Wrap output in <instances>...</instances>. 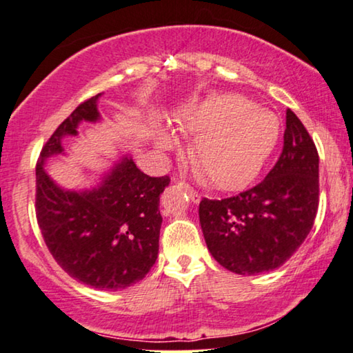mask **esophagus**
Segmentation results:
<instances>
[{"mask_svg": "<svg viewBox=\"0 0 353 353\" xmlns=\"http://www.w3.org/2000/svg\"><path fill=\"white\" fill-rule=\"evenodd\" d=\"M181 185H183V188H185V192L188 193V196H190V200H192L193 203H200V200H201L200 193L193 190V188H192L190 185H185V183H183V182H181Z\"/></svg>", "mask_w": 353, "mask_h": 353, "instance_id": "34e87169", "label": "esophagus"}]
</instances>
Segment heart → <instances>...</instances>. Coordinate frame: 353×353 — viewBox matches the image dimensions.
Masks as SVG:
<instances>
[{"label": "heart", "mask_w": 353, "mask_h": 353, "mask_svg": "<svg viewBox=\"0 0 353 353\" xmlns=\"http://www.w3.org/2000/svg\"><path fill=\"white\" fill-rule=\"evenodd\" d=\"M174 121L185 136H196L193 163L212 185L224 190L246 185L259 174L280 136L275 113L238 94H211L187 105ZM174 143L172 134L163 129L157 134L160 148Z\"/></svg>", "instance_id": "heart-1"}]
</instances>
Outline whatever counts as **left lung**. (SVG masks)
<instances>
[{
	"label": "left lung",
	"instance_id": "left-lung-1",
	"mask_svg": "<svg viewBox=\"0 0 353 353\" xmlns=\"http://www.w3.org/2000/svg\"><path fill=\"white\" fill-rule=\"evenodd\" d=\"M319 210V153L294 112L286 110L283 152L256 187L225 200L200 203L211 256L238 275L275 270L294 254Z\"/></svg>",
	"mask_w": 353,
	"mask_h": 353
}]
</instances>
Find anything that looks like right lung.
I'll return each instance as SVG.
<instances>
[{"mask_svg": "<svg viewBox=\"0 0 353 353\" xmlns=\"http://www.w3.org/2000/svg\"><path fill=\"white\" fill-rule=\"evenodd\" d=\"M97 94L78 105L43 147L37 165V217L44 243L68 275L99 290H125L141 281L158 257L163 217L160 195L170 177H150L131 153L120 155L86 188L70 190L44 170L65 157V137L81 123L102 121Z\"/></svg>", "mask_w": 353, "mask_h": 353, "instance_id": "add662e5", "label": "right lung"}]
</instances>
